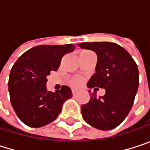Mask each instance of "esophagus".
Instances as JSON below:
<instances>
[{"label":"esophagus","mask_w":150,"mask_h":150,"mask_svg":"<svg viewBox=\"0 0 150 150\" xmlns=\"http://www.w3.org/2000/svg\"><path fill=\"white\" fill-rule=\"evenodd\" d=\"M72 93H73V95L75 96V95H76V93H77V90L75 89V88H73V89H72Z\"/></svg>","instance_id":"1"}]
</instances>
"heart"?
Listing matches in <instances>:
<instances>
[{
  "mask_svg": "<svg viewBox=\"0 0 150 150\" xmlns=\"http://www.w3.org/2000/svg\"><path fill=\"white\" fill-rule=\"evenodd\" d=\"M71 83H72V85H74V86H78V85L81 84V80H80L79 78H75V79L72 80Z\"/></svg>",
  "mask_w": 150,
  "mask_h": 150,
  "instance_id": "1",
  "label": "heart"
}]
</instances>
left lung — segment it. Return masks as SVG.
I'll use <instances>...</instances> for the list:
<instances>
[{"label": "left lung", "mask_w": 150, "mask_h": 150, "mask_svg": "<svg viewBox=\"0 0 150 150\" xmlns=\"http://www.w3.org/2000/svg\"><path fill=\"white\" fill-rule=\"evenodd\" d=\"M78 47L94 51L97 55L96 73L88 88L105 89L103 96L91 94L89 102L81 107L84 121L101 130L120 125L129 113L139 85L135 62L123 47L114 42H81Z\"/></svg>", "instance_id": "obj_1"}]
</instances>
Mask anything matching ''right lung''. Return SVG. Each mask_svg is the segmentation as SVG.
I'll return each mask as SVG.
<instances>
[{"instance_id": "obj_1", "label": "right lung", "mask_w": 150, "mask_h": 150, "mask_svg": "<svg viewBox=\"0 0 150 150\" xmlns=\"http://www.w3.org/2000/svg\"><path fill=\"white\" fill-rule=\"evenodd\" d=\"M75 45H40L30 48L16 61L8 80L10 102L19 119L32 128L54 121L63 103L73 96L71 88L48 91L47 76L60 67L62 56L73 52Z\"/></svg>"}]
</instances>
